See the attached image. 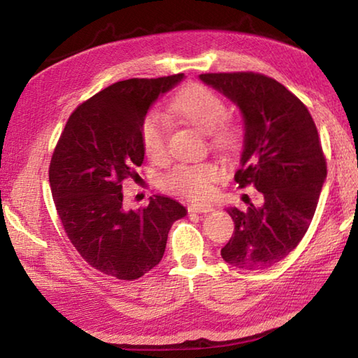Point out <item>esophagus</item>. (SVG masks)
<instances>
[{
	"instance_id": "obj_1",
	"label": "esophagus",
	"mask_w": 358,
	"mask_h": 358,
	"mask_svg": "<svg viewBox=\"0 0 358 358\" xmlns=\"http://www.w3.org/2000/svg\"><path fill=\"white\" fill-rule=\"evenodd\" d=\"M211 210H213V205L207 202L187 205V211H189V213H208Z\"/></svg>"
}]
</instances>
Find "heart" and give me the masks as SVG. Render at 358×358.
I'll return each instance as SVG.
<instances>
[{"label":"heart","mask_w":358,"mask_h":358,"mask_svg":"<svg viewBox=\"0 0 358 358\" xmlns=\"http://www.w3.org/2000/svg\"><path fill=\"white\" fill-rule=\"evenodd\" d=\"M171 110L203 132H208L211 143L222 151H234L240 143L238 129L226 121L227 106L220 94L203 85H189L171 102ZM169 124L157 112L145 115L141 124V142L145 155L159 159L167 150ZM224 175L215 162H191L178 164L162 178L167 191L186 199H203L210 196L213 185Z\"/></svg>","instance_id":"obj_1"}]
</instances>
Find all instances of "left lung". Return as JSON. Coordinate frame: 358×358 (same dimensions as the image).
<instances>
[{
  "mask_svg": "<svg viewBox=\"0 0 358 358\" xmlns=\"http://www.w3.org/2000/svg\"><path fill=\"white\" fill-rule=\"evenodd\" d=\"M235 102L245 120L243 153L235 181L262 196L248 210L227 208L235 229L221 256L243 270H260L294 251L310 227L327 178V162L306 106L257 72L201 74Z\"/></svg>",
  "mask_w": 358,
  "mask_h": 358,
  "instance_id": "1",
  "label": "left lung"
}]
</instances>
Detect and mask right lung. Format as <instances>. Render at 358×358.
<instances>
[{"label":"right lung","mask_w":358,"mask_h":358,"mask_svg":"<svg viewBox=\"0 0 358 358\" xmlns=\"http://www.w3.org/2000/svg\"><path fill=\"white\" fill-rule=\"evenodd\" d=\"M183 77L104 88L71 113L52 155L48 181L66 235L85 262L117 280H137L159 264L172 224L186 216L164 196L126 211L121 192L143 162L141 124L150 106Z\"/></svg>","instance_id":"right-lung-1"}]
</instances>
